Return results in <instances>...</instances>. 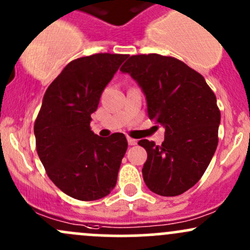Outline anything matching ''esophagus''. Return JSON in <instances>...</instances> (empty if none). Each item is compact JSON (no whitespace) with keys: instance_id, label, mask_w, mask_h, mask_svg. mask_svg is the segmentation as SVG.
<instances>
[{"instance_id":"esophagus-1","label":"esophagus","mask_w":250,"mask_h":250,"mask_svg":"<svg viewBox=\"0 0 250 250\" xmlns=\"http://www.w3.org/2000/svg\"><path fill=\"white\" fill-rule=\"evenodd\" d=\"M127 143H128V146H136L137 141H136V139L130 138V137H127Z\"/></svg>"}]
</instances>
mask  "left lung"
Returning <instances> with one entry per match:
<instances>
[{"label": "left lung", "mask_w": 250, "mask_h": 250, "mask_svg": "<svg viewBox=\"0 0 250 250\" xmlns=\"http://www.w3.org/2000/svg\"><path fill=\"white\" fill-rule=\"evenodd\" d=\"M141 87L147 115L166 128L161 146L142 139L147 152L142 173L151 192L182 194L199 181L218 144L221 112L205 79L173 57L131 56L120 68Z\"/></svg>", "instance_id": "obj_1"}]
</instances>
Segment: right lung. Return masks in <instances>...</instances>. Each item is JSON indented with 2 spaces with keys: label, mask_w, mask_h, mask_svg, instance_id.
<instances>
[{
  "label": "right lung",
  "mask_w": 250,
  "mask_h": 250,
  "mask_svg": "<svg viewBox=\"0 0 250 250\" xmlns=\"http://www.w3.org/2000/svg\"><path fill=\"white\" fill-rule=\"evenodd\" d=\"M127 55L96 53L70 62L45 92L34 123L38 156L51 181L83 201L115 187L127 149L124 133L99 137L90 130L101 94Z\"/></svg>",
  "instance_id": "right-lung-1"
}]
</instances>
